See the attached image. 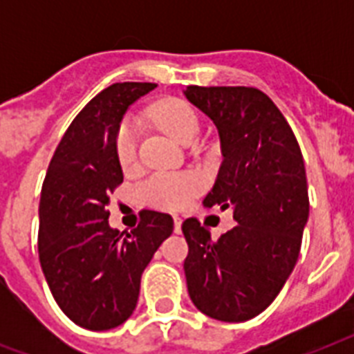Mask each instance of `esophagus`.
I'll use <instances>...</instances> for the list:
<instances>
[{
	"instance_id": "obj_1",
	"label": "esophagus",
	"mask_w": 354,
	"mask_h": 354,
	"mask_svg": "<svg viewBox=\"0 0 354 354\" xmlns=\"http://www.w3.org/2000/svg\"><path fill=\"white\" fill-rule=\"evenodd\" d=\"M174 232H182V218H180V216H174Z\"/></svg>"
}]
</instances>
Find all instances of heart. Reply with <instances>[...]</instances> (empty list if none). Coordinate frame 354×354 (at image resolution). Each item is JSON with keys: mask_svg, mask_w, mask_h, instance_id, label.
Segmentation results:
<instances>
[{"mask_svg": "<svg viewBox=\"0 0 354 354\" xmlns=\"http://www.w3.org/2000/svg\"><path fill=\"white\" fill-rule=\"evenodd\" d=\"M152 115L167 133L182 145L196 141L200 119L191 104L182 99H165L152 108ZM115 158L122 171H130L138 163V130L130 119H124L115 130ZM200 180L191 172H158L141 185V196L149 205L160 209H182L198 193Z\"/></svg>", "mask_w": 354, "mask_h": 354, "instance_id": "b5f03b06", "label": "heart"}]
</instances>
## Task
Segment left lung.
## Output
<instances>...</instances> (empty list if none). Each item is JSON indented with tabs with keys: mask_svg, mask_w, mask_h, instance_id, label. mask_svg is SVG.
<instances>
[{
	"mask_svg": "<svg viewBox=\"0 0 354 354\" xmlns=\"http://www.w3.org/2000/svg\"><path fill=\"white\" fill-rule=\"evenodd\" d=\"M183 93L221 136L224 161L204 204L232 207L236 222L218 239L196 218L182 224L189 296L209 318L246 322L274 301L299 257L308 221L301 149L257 88L187 86Z\"/></svg>",
	"mask_w": 354,
	"mask_h": 354,
	"instance_id": "obj_1",
	"label": "left lung"
}]
</instances>
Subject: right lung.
Listing matches in <instances>:
<instances>
[{"label": "right lung", "mask_w": 354, "mask_h": 354, "mask_svg": "<svg viewBox=\"0 0 354 354\" xmlns=\"http://www.w3.org/2000/svg\"><path fill=\"white\" fill-rule=\"evenodd\" d=\"M156 86L118 82L93 97L60 139L41 185V270L58 307L84 329H113L132 316L141 274L174 230L171 215L150 209L130 233L108 224L110 196L122 183L115 130L128 106Z\"/></svg>", "instance_id": "obj_1"}]
</instances>
